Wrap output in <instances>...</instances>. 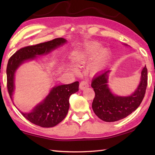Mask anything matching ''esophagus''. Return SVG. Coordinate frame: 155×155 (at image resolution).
<instances>
[{
  "instance_id": "obj_1",
  "label": "esophagus",
  "mask_w": 155,
  "mask_h": 155,
  "mask_svg": "<svg viewBox=\"0 0 155 155\" xmlns=\"http://www.w3.org/2000/svg\"><path fill=\"white\" fill-rule=\"evenodd\" d=\"M88 86H89V85H88V81H83L81 82L79 87H80V89L81 90H83V89H84L85 88L88 87Z\"/></svg>"
}]
</instances>
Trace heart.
<instances>
[{
	"instance_id": "obj_1",
	"label": "heart",
	"mask_w": 155,
	"mask_h": 155,
	"mask_svg": "<svg viewBox=\"0 0 155 155\" xmlns=\"http://www.w3.org/2000/svg\"><path fill=\"white\" fill-rule=\"evenodd\" d=\"M100 48V45L97 42H93L87 46L85 48V54L88 57H92L96 54ZM108 55V51L106 48H101L98 51L94 61L91 65V69L93 72H96L104 65Z\"/></svg>"
}]
</instances>
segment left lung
<instances>
[{
  "instance_id": "obj_1",
  "label": "left lung",
  "mask_w": 155,
  "mask_h": 155,
  "mask_svg": "<svg viewBox=\"0 0 155 155\" xmlns=\"http://www.w3.org/2000/svg\"><path fill=\"white\" fill-rule=\"evenodd\" d=\"M104 71L92 81L95 96L92 108L97 116L105 122H114L127 117L139 107L147 87V68L141 72V81L134 93L128 97H118L112 94L108 87V74Z\"/></svg>"
}]
</instances>
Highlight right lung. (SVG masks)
<instances>
[{"mask_svg": "<svg viewBox=\"0 0 155 155\" xmlns=\"http://www.w3.org/2000/svg\"><path fill=\"white\" fill-rule=\"evenodd\" d=\"M67 42L63 38L35 45L28 46L19 49L9 58L6 67L7 89L12 98L14 91L15 73L17 68L23 62L33 59L37 55L47 54L60 45ZM78 81L71 84L60 85L54 87L45 99L38 104L31 113H22L26 119L41 127H52L60 123L67 116L69 108V98L78 91Z\"/></svg>", "mask_w": 155, "mask_h": 155, "instance_id": "1", "label": "right lung"}]
</instances>
